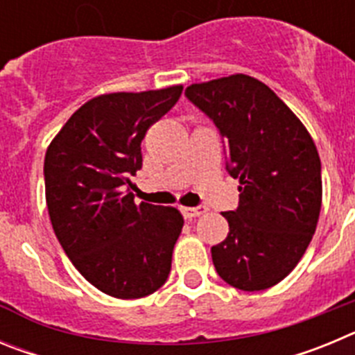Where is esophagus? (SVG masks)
Listing matches in <instances>:
<instances>
[{
  "label": "esophagus",
  "instance_id": "34e87169",
  "mask_svg": "<svg viewBox=\"0 0 355 355\" xmlns=\"http://www.w3.org/2000/svg\"><path fill=\"white\" fill-rule=\"evenodd\" d=\"M181 213H183L184 218H196V216H200L202 213H206V206H196V208H187V206H183Z\"/></svg>",
  "mask_w": 355,
  "mask_h": 355
}]
</instances>
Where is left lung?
<instances>
[{"label":"left lung","mask_w":355,"mask_h":355,"mask_svg":"<svg viewBox=\"0 0 355 355\" xmlns=\"http://www.w3.org/2000/svg\"><path fill=\"white\" fill-rule=\"evenodd\" d=\"M184 96L227 144L240 202L222 215L229 233L211 247L216 272L243 291L281 283L306 252L322 208V165L311 135L274 90L247 74L193 83Z\"/></svg>","instance_id":"8db88e82"}]
</instances>
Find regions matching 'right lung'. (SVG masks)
I'll return each mask as SVG.
<instances>
[{
	"mask_svg": "<svg viewBox=\"0 0 355 355\" xmlns=\"http://www.w3.org/2000/svg\"><path fill=\"white\" fill-rule=\"evenodd\" d=\"M183 87L97 96L78 108L44 159L53 231L78 272L115 299L162 288L183 216L171 206L135 205L131 175L142 140L178 103Z\"/></svg>",
	"mask_w": 355,
	"mask_h": 355,
	"instance_id": "obj_1",
	"label": "right lung"
}]
</instances>
